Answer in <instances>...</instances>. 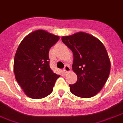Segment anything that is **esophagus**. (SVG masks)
<instances>
[{
  "label": "esophagus",
  "mask_w": 123,
  "mask_h": 123,
  "mask_svg": "<svg viewBox=\"0 0 123 123\" xmlns=\"http://www.w3.org/2000/svg\"><path fill=\"white\" fill-rule=\"evenodd\" d=\"M64 72H66V73H67V72H70V66L68 65H66L65 66H64Z\"/></svg>",
  "instance_id": "esophagus-1"
}]
</instances>
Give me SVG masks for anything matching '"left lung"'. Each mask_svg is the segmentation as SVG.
<instances>
[{"mask_svg": "<svg viewBox=\"0 0 123 123\" xmlns=\"http://www.w3.org/2000/svg\"><path fill=\"white\" fill-rule=\"evenodd\" d=\"M62 41L74 54L73 71L77 80L70 84L74 95L90 98L99 93L105 84L110 72V61L103 44L95 37L79 32L62 37Z\"/></svg>", "mask_w": 123, "mask_h": 123, "instance_id": "left-lung-1", "label": "left lung"}]
</instances>
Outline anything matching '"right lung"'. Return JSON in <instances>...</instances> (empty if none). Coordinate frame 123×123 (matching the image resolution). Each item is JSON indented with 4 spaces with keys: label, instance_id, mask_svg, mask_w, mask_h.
<instances>
[{
    "label": "right lung",
    "instance_id": "obj_1",
    "mask_svg": "<svg viewBox=\"0 0 123 123\" xmlns=\"http://www.w3.org/2000/svg\"><path fill=\"white\" fill-rule=\"evenodd\" d=\"M59 37L43 30L24 38L16 51L13 70L16 80L27 96L42 99L49 95L60 77L49 67V50Z\"/></svg>",
    "mask_w": 123,
    "mask_h": 123
}]
</instances>
